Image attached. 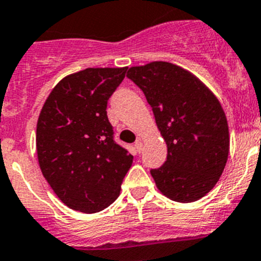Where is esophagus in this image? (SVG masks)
Returning <instances> with one entry per match:
<instances>
[{"label":"esophagus","mask_w":261,"mask_h":261,"mask_svg":"<svg viewBox=\"0 0 261 261\" xmlns=\"http://www.w3.org/2000/svg\"><path fill=\"white\" fill-rule=\"evenodd\" d=\"M135 148L137 150V152H141V151H142V142H141V141H136Z\"/></svg>","instance_id":"34e87169"}]
</instances>
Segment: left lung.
Returning <instances> with one entry per match:
<instances>
[{
  "label": "left lung",
  "instance_id": "left-lung-1",
  "mask_svg": "<svg viewBox=\"0 0 261 261\" xmlns=\"http://www.w3.org/2000/svg\"><path fill=\"white\" fill-rule=\"evenodd\" d=\"M143 91L168 147L166 161L151 170L156 187L177 202H193L219 180L229 153V130L219 100L180 66L152 61L126 73Z\"/></svg>",
  "mask_w": 261,
  "mask_h": 261
}]
</instances>
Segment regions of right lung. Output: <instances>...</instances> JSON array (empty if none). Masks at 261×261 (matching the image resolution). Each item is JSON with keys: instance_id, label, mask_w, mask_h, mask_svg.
Returning a JSON list of instances; mask_svg holds the SVG:
<instances>
[{"instance_id": "right-lung-1", "label": "right lung", "mask_w": 261, "mask_h": 261, "mask_svg": "<svg viewBox=\"0 0 261 261\" xmlns=\"http://www.w3.org/2000/svg\"><path fill=\"white\" fill-rule=\"evenodd\" d=\"M128 68H88L61 79L37 121V155L66 206L92 214L110 206L133 156L114 141L108 100Z\"/></svg>"}]
</instances>
